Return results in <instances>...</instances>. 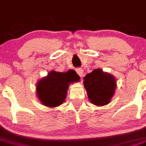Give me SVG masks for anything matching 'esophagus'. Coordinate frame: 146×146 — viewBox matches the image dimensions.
Segmentation results:
<instances>
[{"label":"esophagus","instance_id":"1","mask_svg":"<svg viewBox=\"0 0 146 146\" xmlns=\"http://www.w3.org/2000/svg\"><path fill=\"white\" fill-rule=\"evenodd\" d=\"M76 73H78V75H79L81 77H82L83 76H84V70H83L82 68H77L76 70Z\"/></svg>","mask_w":146,"mask_h":146}]
</instances>
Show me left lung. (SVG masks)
<instances>
[{
    "mask_svg": "<svg viewBox=\"0 0 146 146\" xmlns=\"http://www.w3.org/2000/svg\"><path fill=\"white\" fill-rule=\"evenodd\" d=\"M84 79V85L90 102L98 106L108 104L116 88L113 76L98 68L86 74Z\"/></svg>",
    "mask_w": 146,
    "mask_h": 146,
    "instance_id": "left-lung-1",
    "label": "left lung"
}]
</instances>
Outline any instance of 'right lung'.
Wrapping results in <instances>:
<instances>
[{
  "mask_svg": "<svg viewBox=\"0 0 146 146\" xmlns=\"http://www.w3.org/2000/svg\"><path fill=\"white\" fill-rule=\"evenodd\" d=\"M79 79V76L73 70L66 73L52 70L37 83L38 98L47 107H57L65 100L69 84Z\"/></svg>",
  "mask_w": 146,
  "mask_h": 146,
  "instance_id": "1",
  "label": "right lung"
}]
</instances>
